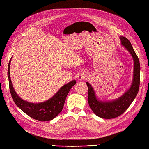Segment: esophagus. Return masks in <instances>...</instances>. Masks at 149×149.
<instances>
[{
	"label": "esophagus",
	"mask_w": 149,
	"mask_h": 149,
	"mask_svg": "<svg viewBox=\"0 0 149 149\" xmlns=\"http://www.w3.org/2000/svg\"><path fill=\"white\" fill-rule=\"evenodd\" d=\"M88 77V76H87V74H84V73H81V74H80L79 75V80H84V79H86V78Z\"/></svg>",
	"instance_id": "1"
}]
</instances>
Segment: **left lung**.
Here are the masks:
<instances>
[{
  "mask_svg": "<svg viewBox=\"0 0 149 149\" xmlns=\"http://www.w3.org/2000/svg\"><path fill=\"white\" fill-rule=\"evenodd\" d=\"M120 38L122 45L132 54L134 61V79L130 89L123 95L116 100L103 102L97 100L92 86L88 82H86L88 90V103L90 107L97 116L105 119L116 118L123 114L134 100L139 89L140 63L139 58L128 39L124 36H120Z\"/></svg>",
  "mask_w": 149,
  "mask_h": 149,
  "instance_id": "1",
  "label": "left lung"
}]
</instances>
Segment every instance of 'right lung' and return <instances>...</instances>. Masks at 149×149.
<instances>
[{
  "label": "right lung",
  "instance_id": "add662e5",
  "mask_svg": "<svg viewBox=\"0 0 149 149\" xmlns=\"http://www.w3.org/2000/svg\"><path fill=\"white\" fill-rule=\"evenodd\" d=\"M10 60L8 69V77L9 80V88L12 97L18 107L31 118L38 121H49L54 119L61 113L65 103V100L69 91L76 84L75 80L70 82L60 88L55 95L49 100L40 103H31L21 99L15 93L12 86L10 75Z\"/></svg>",
  "mask_w": 149,
  "mask_h": 149
}]
</instances>
